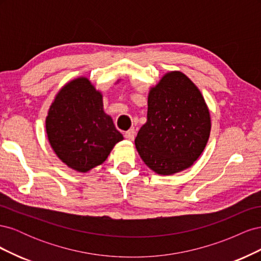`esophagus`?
Listing matches in <instances>:
<instances>
[{
  "instance_id": "esophagus-1",
  "label": "esophagus",
  "mask_w": 261,
  "mask_h": 261,
  "mask_svg": "<svg viewBox=\"0 0 261 261\" xmlns=\"http://www.w3.org/2000/svg\"><path fill=\"white\" fill-rule=\"evenodd\" d=\"M135 135H136V132H135V129H134V128H130V129H128L127 132L125 133V138H126V139H128V140H130V141H133L134 139H135Z\"/></svg>"
}]
</instances>
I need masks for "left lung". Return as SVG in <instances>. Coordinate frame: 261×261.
<instances>
[{"mask_svg": "<svg viewBox=\"0 0 261 261\" xmlns=\"http://www.w3.org/2000/svg\"><path fill=\"white\" fill-rule=\"evenodd\" d=\"M210 128L209 110L199 89L183 73L171 72L149 92L147 122L135 145L150 169L171 175L198 159Z\"/></svg>", "mask_w": 261, "mask_h": 261, "instance_id": "obj_1", "label": "left lung"}]
</instances>
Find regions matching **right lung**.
Instances as JSON below:
<instances>
[{
	"label": "right lung",
	"instance_id": "right-lung-1",
	"mask_svg": "<svg viewBox=\"0 0 261 261\" xmlns=\"http://www.w3.org/2000/svg\"><path fill=\"white\" fill-rule=\"evenodd\" d=\"M54 152L67 167L87 172L103 163L122 134L103 111L102 96L85 77L57 94L45 120Z\"/></svg>",
	"mask_w": 261,
	"mask_h": 261
}]
</instances>
